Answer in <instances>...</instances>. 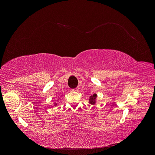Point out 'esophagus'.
I'll use <instances>...</instances> for the list:
<instances>
[{
    "label": "esophagus",
    "instance_id": "esophagus-1",
    "mask_svg": "<svg viewBox=\"0 0 155 155\" xmlns=\"http://www.w3.org/2000/svg\"><path fill=\"white\" fill-rule=\"evenodd\" d=\"M79 90V87H76V88H74V89H73V91H78Z\"/></svg>",
    "mask_w": 155,
    "mask_h": 155
}]
</instances>
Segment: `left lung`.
Returning <instances> with one entry per match:
<instances>
[{
  "mask_svg": "<svg viewBox=\"0 0 155 155\" xmlns=\"http://www.w3.org/2000/svg\"><path fill=\"white\" fill-rule=\"evenodd\" d=\"M97 97V94H94L93 95L90 96V99H89V103L91 104H94L96 103V99Z\"/></svg>",
  "mask_w": 155,
  "mask_h": 155,
  "instance_id": "1",
  "label": "left lung"
}]
</instances>
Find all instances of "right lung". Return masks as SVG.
Returning a JSON list of instances; mask_svg holds the SVG:
<instances>
[{"label":"right lung","mask_w":155,"mask_h":155,"mask_svg":"<svg viewBox=\"0 0 155 155\" xmlns=\"http://www.w3.org/2000/svg\"><path fill=\"white\" fill-rule=\"evenodd\" d=\"M57 105V104H55V105Z\"/></svg>","instance_id":"add662e5"}]
</instances>
